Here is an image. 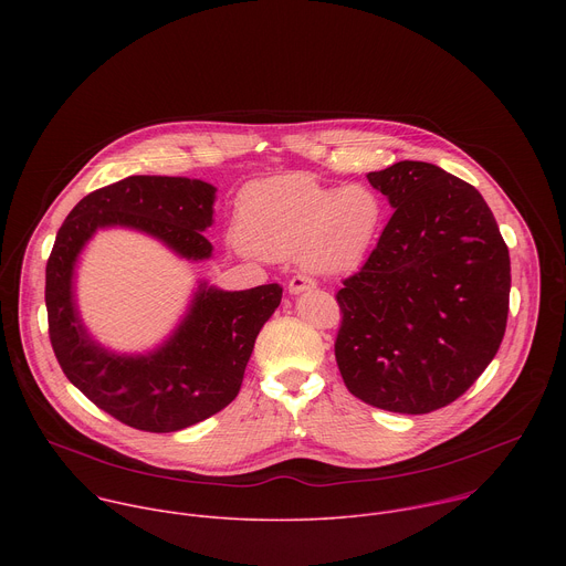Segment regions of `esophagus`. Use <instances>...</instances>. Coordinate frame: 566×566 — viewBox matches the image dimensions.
Returning a JSON list of instances; mask_svg holds the SVG:
<instances>
[{"mask_svg":"<svg viewBox=\"0 0 566 566\" xmlns=\"http://www.w3.org/2000/svg\"><path fill=\"white\" fill-rule=\"evenodd\" d=\"M313 286H315V282H313L311 277L302 275V273H297V275H293V277L289 280V293H291V295H300L302 291L313 289Z\"/></svg>","mask_w":566,"mask_h":566,"instance_id":"obj_1","label":"esophagus"}]
</instances>
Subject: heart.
<instances>
[{
	"label": "heart",
	"mask_w": 566,
	"mask_h": 566,
	"mask_svg": "<svg viewBox=\"0 0 566 566\" xmlns=\"http://www.w3.org/2000/svg\"><path fill=\"white\" fill-rule=\"evenodd\" d=\"M382 221L380 197L360 184L322 186L308 175L251 184L237 199L234 241L247 253L297 262L317 275L354 271Z\"/></svg>",
	"instance_id": "obj_1"
}]
</instances>
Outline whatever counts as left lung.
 Listing matches in <instances>:
<instances>
[{"label": "left lung", "instance_id": "8db88e82", "mask_svg": "<svg viewBox=\"0 0 566 566\" xmlns=\"http://www.w3.org/2000/svg\"><path fill=\"white\" fill-rule=\"evenodd\" d=\"M367 179L394 214L336 295V363L369 406L428 415L457 400L502 345L509 249L483 197L432 164L398 160Z\"/></svg>", "mask_w": 566, "mask_h": 566}]
</instances>
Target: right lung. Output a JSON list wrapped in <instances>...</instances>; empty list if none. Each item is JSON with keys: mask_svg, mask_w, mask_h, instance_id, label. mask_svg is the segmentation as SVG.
Instances as JSON below:
<instances>
[{"mask_svg": "<svg viewBox=\"0 0 566 566\" xmlns=\"http://www.w3.org/2000/svg\"><path fill=\"white\" fill-rule=\"evenodd\" d=\"M217 188L186 177H127L80 201L57 230L46 262L49 338L66 378L94 406L145 432H177L239 394L260 329L275 313L282 286L221 291L199 282L172 334L145 354H116L87 332L75 304V264L103 228L158 239L188 262L212 258Z\"/></svg>", "mask_w": 566, "mask_h": 566, "instance_id": "add662e5", "label": "right lung"}]
</instances>
